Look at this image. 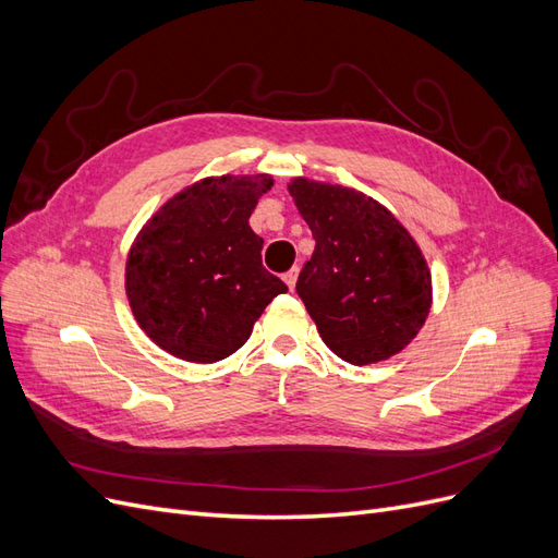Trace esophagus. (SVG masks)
<instances>
[{
	"label": "esophagus",
	"mask_w": 558,
	"mask_h": 558,
	"mask_svg": "<svg viewBox=\"0 0 558 558\" xmlns=\"http://www.w3.org/2000/svg\"><path fill=\"white\" fill-rule=\"evenodd\" d=\"M283 281H286V286H289V289L293 291V289H295V281H298V267L289 269V272L283 275Z\"/></svg>",
	"instance_id": "esophagus-1"
}]
</instances>
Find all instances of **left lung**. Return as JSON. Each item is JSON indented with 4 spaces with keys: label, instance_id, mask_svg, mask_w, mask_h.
I'll return each instance as SVG.
<instances>
[{
    "label": "left lung",
    "instance_id": "obj_1",
    "mask_svg": "<svg viewBox=\"0 0 558 558\" xmlns=\"http://www.w3.org/2000/svg\"><path fill=\"white\" fill-rule=\"evenodd\" d=\"M289 191L316 242L295 291L318 335L351 365L391 359L430 310V272L416 242L359 191L307 179Z\"/></svg>",
    "mask_w": 558,
    "mask_h": 558
}]
</instances>
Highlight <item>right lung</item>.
I'll use <instances>...</instances> for the list:
<instances>
[{
	"label": "right lung",
	"mask_w": 558,
	"mask_h": 558,
	"mask_svg": "<svg viewBox=\"0 0 558 558\" xmlns=\"http://www.w3.org/2000/svg\"><path fill=\"white\" fill-rule=\"evenodd\" d=\"M272 179L193 183L150 218L130 248L125 291L144 332L172 356L216 363L238 351L256 318L289 291L263 267L248 226Z\"/></svg>",
	"instance_id": "add662e5"
}]
</instances>
